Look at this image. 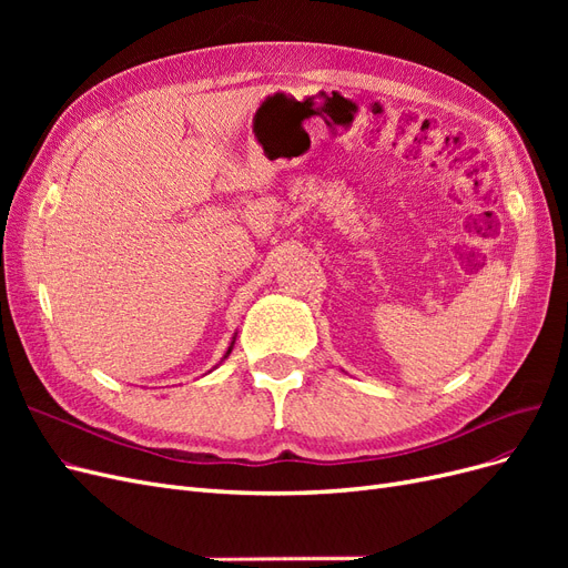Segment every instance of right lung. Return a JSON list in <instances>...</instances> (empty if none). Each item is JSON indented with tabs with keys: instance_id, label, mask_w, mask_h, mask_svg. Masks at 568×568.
Masks as SVG:
<instances>
[{
	"instance_id": "1",
	"label": "right lung",
	"mask_w": 568,
	"mask_h": 568,
	"mask_svg": "<svg viewBox=\"0 0 568 568\" xmlns=\"http://www.w3.org/2000/svg\"><path fill=\"white\" fill-rule=\"evenodd\" d=\"M230 353H232V348H230V351H227V355H230Z\"/></svg>"
}]
</instances>
